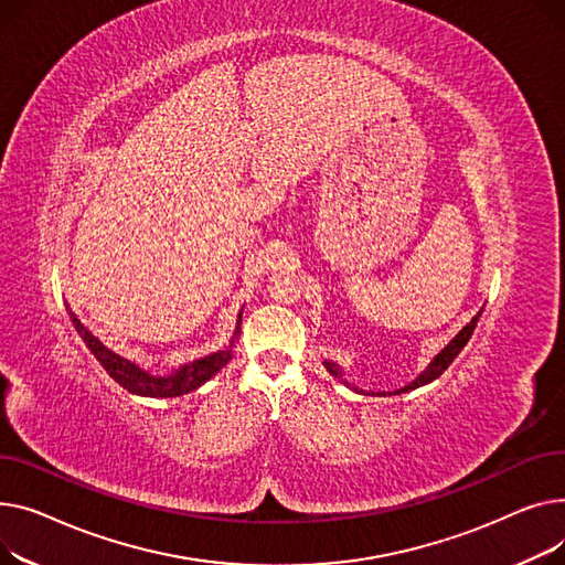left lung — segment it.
<instances>
[{"mask_svg": "<svg viewBox=\"0 0 565 565\" xmlns=\"http://www.w3.org/2000/svg\"><path fill=\"white\" fill-rule=\"evenodd\" d=\"M479 317H481V312L479 315H475L472 317V321L466 326V328H462L460 330V333L434 358V360H430V364H428V367L413 381V383H408L406 387H402V390H394V392H379V396H385V394H402V392H408V390H415V387H422V385H426V383H430V381H436L447 367H449V364L454 362V358L460 353V349L462 347H466L468 344V340L472 338V333H475V328H477V321H479ZM326 364V370L330 372V374H333L335 379H342V370L338 367V364L335 362H323ZM347 383V381H344ZM349 385V383H347ZM355 392H362V390H358L355 387ZM374 394V392H372Z\"/></svg>", "mask_w": 565, "mask_h": 565, "instance_id": "1", "label": "left lung"}]
</instances>
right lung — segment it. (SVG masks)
Segmentation results:
<instances>
[{
	"label": "right lung",
	"instance_id": "1",
	"mask_svg": "<svg viewBox=\"0 0 565 565\" xmlns=\"http://www.w3.org/2000/svg\"><path fill=\"white\" fill-rule=\"evenodd\" d=\"M71 319H73V326L77 328L79 338L90 349V353L97 358V362L103 364V367L107 370V374L118 385H122L131 394L161 396V399H166V396H180V394H189V392L198 390V387H201L203 383H207L212 376H216L225 367L227 360L232 358V344H235L237 333H239L242 312H239L235 338L230 340L227 349L216 351V353L205 355V358H198V360L184 364V367L175 370L173 374H166V376H154V374L146 372L143 367H139L137 362H131V360L114 353L111 349H107L103 342H99L88 328H84V323L73 312H71Z\"/></svg>",
	"mask_w": 565,
	"mask_h": 565
}]
</instances>
